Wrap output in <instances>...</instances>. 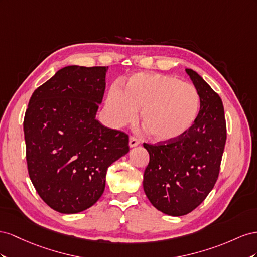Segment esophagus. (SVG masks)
I'll use <instances>...</instances> for the list:
<instances>
[{
  "label": "esophagus",
  "mask_w": 257,
  "mask_h": 257,
  "mask_svg": "<svg viewBox=\"0 0 257 257\" xmlns=\"http://www.w3.org/2000/svg\"><path fill=\"white\" fill-rule=\"evenodd\" d=\"M139 144H140V141H139L137 138L130 137V139H129V146H130V148H135V146H137Z\"/></svg>",
  "instance_id": "esophagus-1"
}]
</instances>
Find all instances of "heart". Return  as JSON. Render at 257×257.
<instances>
[{
  "mask_svg": "<svg viewBox=\"0 0 257 257\" xmlns=\"http://www.w3.org/2000/svg\"><path fill=\"white\" fill-rule=\"evenodd\" d=\"M108 119L115 127L140 120L146 133L157 142H171L187 134L200 111V97L190 83L159 73H138L130 76L122 91L112 87L106 97Z\"/></svg>",
  "mask_w": 257,
  "mask_h": 257,
  "instance_id": "heart-1",
  "label": "heart"
}]
</instances>
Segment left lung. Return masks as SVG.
Masks as SVG:
<instances>
[{
	"mask_svg": "<svg viewBox=\"0 0 257 257\" xmlns=\"http://www.w3.org/2000/svg\"><path fill=\"white\" fill-rule=\"evenodd\" d=\"M200 97V111L187 134L171 142L144 143L150 163L143 177L146 197L158 211L182 216L214 187L226 143L223 102L197 72L185 69Z\"/></svg>",
	"mask_w": 257,
	"mask_h": 257,
	"instance_id": "left-lung-1",
	"label": "left lung"
}]
</instances>
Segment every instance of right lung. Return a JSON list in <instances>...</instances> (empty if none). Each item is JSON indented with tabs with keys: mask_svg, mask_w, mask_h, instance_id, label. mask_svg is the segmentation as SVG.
Masks as SVG:
<instances>
[{
	"mask_svg": "<svg viewBox=\"0 0 257 257\" xmlns=\"http://www.w3.org/2000/svg\"><path fill=\"white\" fill-rule=\"evenodd\" d=\"M106 67L69 65L32 93L24 120L29 177L46 204L75 214L105 188L107 168L129 152V137L96 115Z\"/></svg>",
	"mask_w": 257,
	"mask_h": 257,
	"instance_id": "add662e5",
	"label": "right lung"
}]
</instances>
